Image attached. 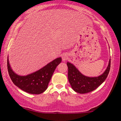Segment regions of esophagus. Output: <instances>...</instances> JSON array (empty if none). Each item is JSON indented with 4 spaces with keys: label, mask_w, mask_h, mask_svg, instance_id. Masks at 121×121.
Returning <instances> with one entry per match:
<instances>
[{
    "label": "esophagus",
    "mask_w": 121,
    "mask_h": 121,
    "mask_svg": "<svg viewBox=\"0 0 121 121\" xmlns=\"http://www.w3.org/2000/svg\"><path fill=\"white\" fill-rule=\"evenodd\" d=\"M62 58L63 61H65L67 60L68 58V54L67 53H63L62 55Z\"/></svg>",
    "instance_id": "esophagus-1"
}]
</instances>
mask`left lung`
I'll use <instances>...</instances> for the list:
<instances>
[{
    "instance_id": "1",
    "label": "left lung",
    "mask_w": 121,
    "mask_h": 121,
    "mask_svg": "<svg viewBox=\"0 0 121 121\" xmlns=\"http://www.w3.org/2000/svg\"><path fill=\"white\" fill-rule=\"evenodd\" d=\"M67 64L68 68V80L72 89L78 93L85 94L95 90L106 80L110 70L111 59L104 73L97 77L84 75L73 64L67 62Z\"/></svg>"
}]
</instances>
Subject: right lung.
Returning <instances> with one entry per match:
<instances>
[{
	"instance_id": "obj_1",
	"label": "right lung",
	"mask_w": 121,
	"mask_h": 121,
	"mask_svg": "<svg viewBox=\"0 0 121 121\" xmlns=\"http://www.w3.org/2000/svg\"><path fill=\"white\" fill-rule=\"evenodd\" d=\"M61 62L62 58H58L33 73L20 76L12 70L8 57V70L11 80L16 86L28 93L40 94L47 89L56 67Z\"/></svg>"
}]
</instances>
